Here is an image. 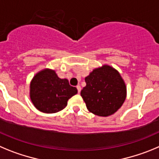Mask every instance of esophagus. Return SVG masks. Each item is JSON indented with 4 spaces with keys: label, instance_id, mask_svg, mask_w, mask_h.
<instances>
[{
    "label": "esophagus",
    "instance_id": "esophagus-1",
    "mask_svg": "<svg viewBox=\"0 0 159 159\" xmlns=\"http://www.w3.org/2000/svg\"><path fill=\"white\" fill-rule=\"evenodd\" d=\"M77 89H78V93H80V92H81V86H80L79 85H77Z\"/></svg>",
    "mask_w": 159,
    "mask_h": 159
}]
</instances>
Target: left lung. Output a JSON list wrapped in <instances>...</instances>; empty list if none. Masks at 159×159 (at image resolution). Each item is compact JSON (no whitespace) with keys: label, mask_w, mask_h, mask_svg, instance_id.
I'll list each match as a JSON object with an SVG mask.
<instances>
[{"label":"left lung","mask_w":159,"mask_h":159,"mask_svg":"<svg viewBox=\"0 0 159 159\" xmlns=\"http://www.w3.org/2000/svg\"><path fill=\"white\" fill-rule=\"evenodd\" d=\"M81 96L87 109L99 116H109L120 108L127 97V87L120 74L107 64L97 67L85 78Z\"/></svg>","instance_id":"obj_1"}]
</instances>
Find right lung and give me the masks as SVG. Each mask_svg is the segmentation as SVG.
Segmentation results:
<instances>
[{
  "label": "right lung",
  "mask_w": 159,
  "mask_h": 159,
  "mask_svg": "<svg viewBox=\"0 0 159 159\" xmlns=\"http://www.w3.org/2000/svg\"><path fill=\"white\" fill-rule=\"evenodd\" d=\"M78 93L66 78H59L55 70L45 68L35 74L30 82L31 103L44 113H56L64 109L70 98Z\"/></svg>",
  "instance_id": "add662e5"
}]
</instances>
